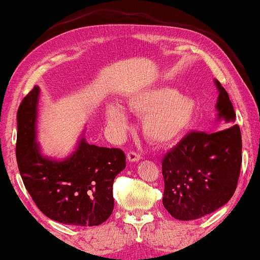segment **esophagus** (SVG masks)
<instances>
[{"instance_id": "obj_1", "label": "esophagus", "mask_w": 260, "mask_h": 260, "mask_svg": "<svg viewBox=\"0 0 260 260\" xmlns=\"http://www.w3.org/2000/svg\"><path fill=\"white\" fill-rule=\"evenodd\" d=\"M140 155H139L138 153H135L132 150V152H128L127 153V160H128L129 162H138L139 160H140Z\"/></svg>"}]
</instances>
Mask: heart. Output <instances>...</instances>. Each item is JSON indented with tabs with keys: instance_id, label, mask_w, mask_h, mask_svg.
I'll list each match as a JSON object with an SVG mask.
<instances>
[{
	"instance_id": "1",
	"label": "heart",
	"mask_w": 260,
	"mask_h": 260,
	"mask_svg": "<svg viewBox=\"0 0 260 260\" xmlns=\"http://www.w3.org/2000/svg\"><path fill=\"white\" fill-rule=\"evenodd\" d=\"M127 107L143 117V133L148 140L158 145L172 142L184 134L196 113V104L191 98L168 86L132 93L127 98ZM105 114L117 134L122 135L128 128V114L119 104H108Z\"/></svg>"
}]
</instances>
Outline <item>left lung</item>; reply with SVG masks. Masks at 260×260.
I'll return each instance as SVG.
<instances>
[{"label":"left lung","instance_id":"1","mask_svg":"<svg viewBox=\"0 0 260 260\" xmlns=\"http://www.w3.org/2000/svg\"><path fill=\"white\" fill-rule=\"evenodd\" d=\"M218 90L217 120L234 123L236 113L228 92ZM242 166L238 125L216 132H191L165 155L164 207L174 218L191 220L211 214L229 202L237 188Z\"/></svg>","mask_w":260,"mask_h":260}]
</instances>
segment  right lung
Instances as JSON below:
<instances>
[{
	"instance_id": "right-lung-1",
	"label": "right lung",
	"mask_w": 260,
	"mask_h": 260,
	"mask_svg": "<svg viewBox=\"0 0 260 260\" xmlns=\"http://www.w3.org/2000/svg\"><path fill=\"white\" fill-rule=\"evenodd\" d=\"M38 99L40 87L35 86L17 111L16 158L23 183L50 219L68 225H99L113 211V182L126 167L125 153L90 145L83 133L68 157L45 156L37 143Z\"/></svg>"
}]
</instances>
